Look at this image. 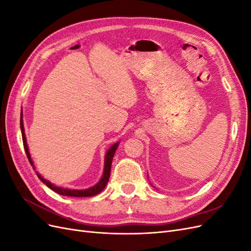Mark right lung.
Here are the masks:
<instances>
[{
  "label": "right lung",
  "mask_w": 251,
  "mask_h": 251,
  "mask_svg": "<svg viewBox=\"0 0 251 251\" xmlns=\"http://www.w3.org/2000/svg\"><path fill=\"white\" fill-rule=\"evenodd\" d=\"M21 130H22V137H23V143H24V149L26 151V155L28 160L30 162V164L33 165V162L31 160V157H30L29 151H28V147H27V142H26V137H25V132H24V125H23V119L21 116ZM118 147V143L113 144V146L110 148V150L108 151L107 155H105V161H104V171H103V175L100 179V181L98 182L96 185H94L93 187L88 188V189H83V191H75V189H67V188H60L57 187L55 185H53L52 183H50L49 181H47L46 179H44L39 173H36L37 177L40 178V180L43 182L44 184H46L49 188H51L52 191H54L55 193L63 195V196H69V197H92L95 196L97 194H100L102 189L105 187V185L108 184V181L110 178V173H111V165H112V160H113V156L115 154V151ZM34 168V166H33Z\"/></svg>",
  "instance_id": "add662e5"
}]
</instances>
